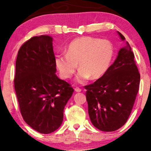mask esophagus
<instances>
[{
  "mask_svg": "<svg viewBox=\"0 0 151 151\" xmlns=\"http://www.w3.org/2000/svg\"><path fill=\"white\" fill-rule=\"evenodd\" d=\"M81 91H82V89H81V88H80L79 87L75 88V91H76V92H80Z\"/></svg>",
  "mask_w": 151,
  "mask_h": 151,
  "instance_id": "esophagus-1",
  "label": "esophagus"
}]
</instances>
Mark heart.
I'll return each mask as SVG.
<instances>
[{
	"label": "heart",
	"mask_w": 151,
	"mask_h": 151,
	"mask_svg": "<svg viewBox=\"0 0 151 151\" xmlns=\"http://www.w3.org/2000/svg\"><path fill=\"white\" fill-rule=\"evenodd\" d=\"M115 55L111 41L91 36H83L72 40L67 53L55 56L54 63L61 77L67 79L80 68L76 80L84 83L88 79H99L108 71Z\"/></svg>",
	"instance_id": "obj_1"
}]
</instances>
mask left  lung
<instances>
[{"mask_svg":"<svg viewBox=\"0 0 151 151\" xmlns=\"http://www.w3.org/2000/svg\"><path fill=\"white\" fill-rule=\"evenodd\" d=\"M122 40L125 38L117 32ZM140 74L129 42L120 49L108 71L84 86L93 125L102 131H115L129 119L139 87Z\"/></svg>","mask_w":151,"mask_h":151,"instance_id":"left-lung-1","label":"left lung"}]
</instances>
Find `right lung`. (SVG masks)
Returning a JSON list of instances; mask_svg holds the SVG:
<instances>
[{
  "label": "right lung",
  "mask_w": 151,
  "mask_h": 151,
  "mask_svg": "<svg viewBox=\"0 0 151 151\" xmlns=\"http://www.w3.org/2000/svg\"><path fill=\"white\" fill-rule=\"evenodd\" d=\"M52 41L46 35L32 37L20 47L16 62L14 88L20 113L30 127L42 134L60 127L74 91L55 75Z\"/></svg>",
  "instance_id": "1"
}]
</instances>
